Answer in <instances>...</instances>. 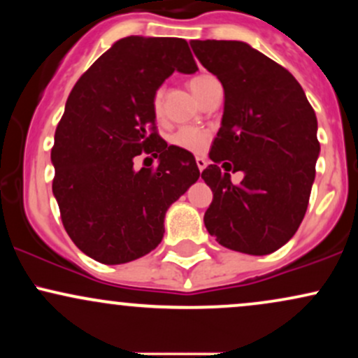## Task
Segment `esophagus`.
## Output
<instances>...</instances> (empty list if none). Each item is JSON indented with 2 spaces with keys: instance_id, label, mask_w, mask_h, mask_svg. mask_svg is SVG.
<instances>
[{
  "instance_id": "esophagus-1",
  "label": "esophagus",
  "mask_w": 358,
  "mask_h": 358,
  "mask_svg": "<svg viewBox=\"0 0 358 358\" xmlns=\"http://www.w3.org/2000/svg\"><path fill=\"white\" fill-rule=\"evenodd\" d=\"M196 166H199V170L202 171V170H205V168H207V159L203 158V156H196Z\"/></svg>"
}]
</instances>
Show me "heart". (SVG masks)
<instances>
[{
    "label": "heart",
    "instance_id": "b5f03b06",
    "mask_svg": "<svg viewBox=\"0 0 358 358\" xmlns=\"http://www.w3.org/2000/svg\"><path fill=\"white\" fill-rule=\"evenodd\" d=\"M215 80L212 76L208 73H200V76H195L190 80V89L193 90L196 97H200L202 90L208 82ZM151 108H153V113L156 117H162L163 114V89H158L153 94V101H151ZM208 141H210V134L207 131L202 129V127H195V126H183L180 127L178 131L171 136V143L175 146L182 148V150H188L193 151V153H200L207 148Z\"/></svg>",
    "mask_w": 358,
    "mask_h": 358
}]
</instances>
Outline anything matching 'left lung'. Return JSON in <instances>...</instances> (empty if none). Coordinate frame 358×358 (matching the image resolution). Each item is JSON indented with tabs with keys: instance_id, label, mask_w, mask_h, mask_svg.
Returning <instances> with one entry per match:
<instances>
[{
	"instance_id": "8db88e82",
	"label": "left lung",
	"mask_w": 358,
	"mask_h": 358,
	"mask_svg": "<svg viewBox=\"0 0 358 358\" xmlns=\"http://www.w3.org/2000/svg\"><path fill=\"white\" fill-rule=\"evenodd\" d=\"M190 45L225 92L222 126L208 153L213 165L202 171L213 193L205 227L224 248L271 254L296 234L310 202L320 153L315 110L298 80L248 43ZM220 162L226 171H244L245 180L234 185Z\"/></svg>"
}]
</instances>
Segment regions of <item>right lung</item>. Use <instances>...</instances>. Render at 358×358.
I'll use <instances>...</instances> for the list:
<instances>
[{
  "label": "right lung",
  "instance_id": "1",
  "mask_svg": "<svg viewBox=\"0 0 358 358\" xmlns=\"http://www.w3.org/2000/svg\"><path fill=\"white\" fill-rule=\"evenodd\" d=\"M175 71H196L183 38L117 40L73 85L55 129L52 190L62 224L102 264L156 249L168 207L200 176L190 151L156 131L153 94ZM139 154L158 157L159 166L134 171Z\"/></svg>",
  "mask_w": 358,
  "mask_h": 358
}]
</instances>
